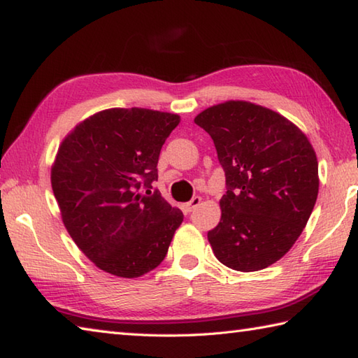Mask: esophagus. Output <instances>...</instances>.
<instances>
[{
    "label": "esophagus",
    "instance_id": "1",
    "mask_svg": "<svg viewBox=\"0 0 358 358\" xmlns=\"http://www.w3.org/2000/svg\"><path fill=\"white\" fill-rule=\"evenodd\" d=\"M200 203H201V197H194L191 201L186 203V211H187V213L194 211V209L197 208V206L200 205Z\"/></svg>",
    "mask_w": 358,
    "mask_h": 358
}]
</instances>
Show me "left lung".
I'll use <instances>...</instances> for the list:
<instances>
[{"instance_id":"obj_1","label":"left lung","mask_w":358,"mask_h":358,"mask_svg":"<svg viewBox=\"0 0 358 358\" xmlns=\"http://www.w3.org/2000/svg\"><path fill=\"white\" fill-rule=\"evenodd\" d=\"M211 135L227 177L219 225L208 233L215 257L237 271L279 261L307 225L318 197L317 153L289 119L248 101H227L195 116Z\"/></svg>"}]
</instances>
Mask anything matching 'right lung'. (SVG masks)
Returning <instances> with one entry per match:
<instances>
[{"instance_id": "1", "label": "right lung", "mask_w": 358, "mask_h": 358, "mask_svg": "<svg viewBox=\"0 0 358 358\" xmlns=\"http://www.w3.org/2000/svg\"><path fill=\"white\" fill-rule=\"evenodd\" d=\"M178 124L180 116L167 111L108 108L63 138L51 167L52 192L63 225L97 268L133 279L166 257L183 213L150 187L161 147Z\"/></svg>"}]
</instances>
